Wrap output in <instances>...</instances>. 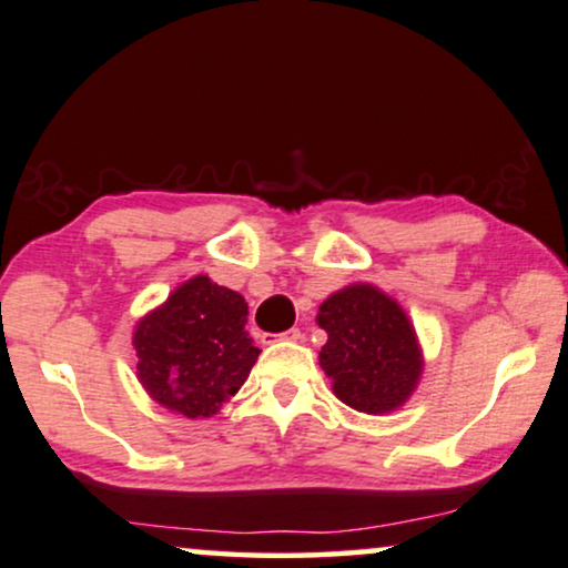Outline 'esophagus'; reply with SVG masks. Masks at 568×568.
Wrapping results in <instances>:
<instances>
[{"instance_id":"34e87169","label":"esophagus","mask_w":568,"mask_h":568,"mask_svg":"<svg viewBox=\"0 0 568 568\" xmlns=\"http://www.w3.org/2000/svg\"><path fill=\"white\" fill-rule=\"evenodd\" d=\"M301 337H304V335H301V329L293 327L288 332H280V335H262V343L264 345H272V343H298Z\"/></svg>"}]
</instances>
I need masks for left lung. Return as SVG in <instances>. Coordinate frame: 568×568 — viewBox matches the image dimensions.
Listing matches in <instances>:
<instances>
[{
    "label": "left lung",
    "instance_id": "8db88e82",
    "mask_svg": "<svg viewBox=\"0 0 568 568\" xmlns=\"http://www.w3.org/2000/svg\"><path fill=\"white\" fill-rule=\"evenodd\" d=\"M327 332L320 353L332 392L368 415L399 410L423 376V347L405 308L372 283H351L320 306Z\"/></svg>",
    "mask_w": 568,
    "mask_h": 568
}]
</instances>
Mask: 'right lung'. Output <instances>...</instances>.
Returning a JSON list of instances; mask_svg holds the SVG:
<instances>
[{
  "label": "right lung",
  "instance_id": "add662e5",
  "mask_svg": "<svg viewBox=\"0 0 568 568\" xmlns=\"http://www.w3.org/2000/svg\"><path fill=\"white\" fill-rule=\"evenodd\" d=\"M241 293L194 275L134 324L138 379L150 399L184 418H213L260 358Z\"/></svg>",
  "mask_w": 568,
  "mask_h": 568
}]
</instances>
